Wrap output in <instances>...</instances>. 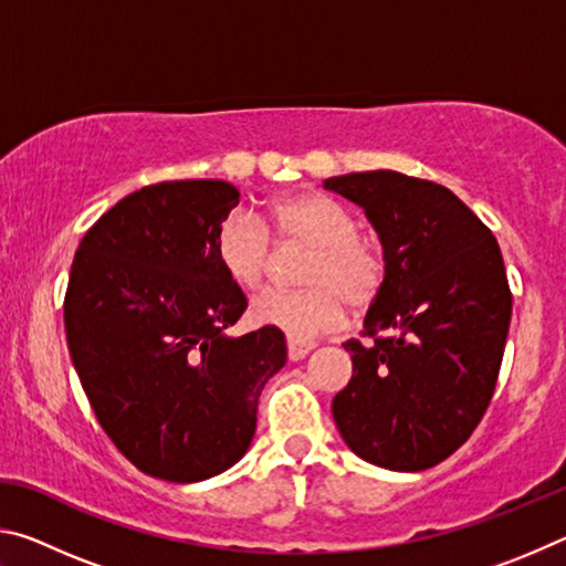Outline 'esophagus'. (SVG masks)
Masks as SVG:
<instances>
[{"label": "esophagus", "instance_id": "esophagus-1", "mask_svg": "<svg viewBox=\"0 0 566 566\" xmlns=\"http://www.w3.org/2000/svg\"><path fill=\"white\" fill-rule=\"evenodd\" d=\"M312 349H314L312 342H294V339L286 342V357H290L292 361L304 359Z\"/></svg>", "mask_w": 566, "mask_h": 566}]
</instances>
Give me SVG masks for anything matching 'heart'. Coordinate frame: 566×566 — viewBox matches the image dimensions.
Masks as SVG:
<instances>
[{
	"label": "heart",
	"mask_w": 566,
	"mask_h": 566,
	"mask_svg": "<svg viewBox=\"0 0 566 566\" xmlns=\"http://www.w3.org/2000/svg\"><path fill=\"white\" fill-rule=\"evenodd\" d=\"M276 242L310 247L302 290H270L252 302V319L284 332L294 342H312L334 329L354 310L377 302L387 282V254L377 239L359 232V219L322 191H294L266 207V227L234 212L214 234V256L237 286L254 292L270 280Z\"/></svg>",
	"instance_id": "heart-1"
}]
</instances>
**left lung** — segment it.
Segmentation results:
<instances>
[{
  "instance_id": "obj_1",
  "label": "left lung",
  "mask_w": 566,
  "mask_h": 566,
  "mask_svg": "<svg viewBox=\"0 0 566 566\" xmlns=\"http://www.w3.org/2000/svg\"><path fill=\"white\" fill-rule=\"evenodd\" d=\"M359 205L387 254V282L344 342L352 379L332 401L364 462L421 472L462 447L500 377L512 292L482 219L447 187L391 169L324 179Z\"/></svg>"
}]
</instances>
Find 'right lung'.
I'll list each match as a JSON object with an SVG mask.
<instances>
[{
	"label": "right lung",
	"mask_w": 566,
	"mask_h": 566,
	"mask_svg": "<svg viewBox=\"0 0 566 566\" xmlns=\"http://www.w3.org/2000/svg\"><path fill=\"white\" fill-rule=\"evenodd\" d=\"M237 205L222 179L142 187L92 224L72 262L64 327L76 375L114 447L165 482L239 462L286 361L280 329L224 334L247 310L214 256Z\"/></svg>",
	"instance_id": "1"
}]
</instances>
